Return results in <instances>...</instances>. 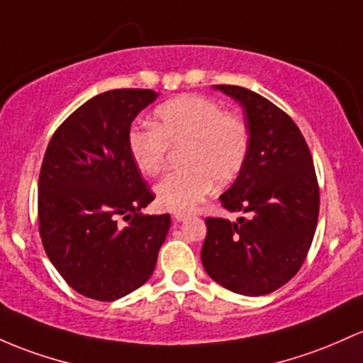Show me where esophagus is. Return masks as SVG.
<instances>
[{"label":"esophagus","mask_w":363,"mask_h":363,"mask_svg":"<svg viewBox=\"0 0 363 363\" xmlns=\"http://www.w3.org/2000/svg\"><path fill=\"white\" fill-rule=\"evenodd\" d=\"M174 218L177 222H184V220H188L189 218V213H184V212H177V213H174Z\"/></svg>","instance_id":"obj_1"}]
</instances>
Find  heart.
<instances>
[{
    "label": "heart",
    "instance_id": "obj_1",
    "mask_svg": "<svg viewBox=\"0 0 363 363\" xmlns=\"http://www.w3.org/2000/svg\"><path fill=\"white\" fill-rule=\"evenodd\" d=\"M250 136L241 117L222 110L213 99L182 94L155 110V127H134L127 148L143 174L157 175L170 148L181 150L182 169L157 184L158 203L174 212H189L213 188L227 186L241 172Z\"/></svg>",
    "mask_w": 363,
    "mask_h": 363
}]
</instances>
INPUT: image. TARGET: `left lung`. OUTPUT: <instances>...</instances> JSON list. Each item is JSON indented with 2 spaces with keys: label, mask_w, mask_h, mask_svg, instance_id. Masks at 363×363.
I'll return each mask as SVG.
<instances>
[{
  "label": "left lung",
  "mask_w": 363,
  "mask_h": 363,
  "mask_svg": "<svg viewBox=\"0 0 363 363\" xmlns=\"http://www.w3.org/2000/svg\"><path fill=\"white\" fill-rule=\"evenodd\" d=\"M245 108L248 155L220 196L236 222L206 217L201 264L229 291L262 296L284 286L303 265L318 220V182L303 134L286 111L240 86L218 84Z\"/></svg>",
  "instance_id": "1"
}]
</instances>
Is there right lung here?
<instances>
[{"label":"right lung","instance_id":"add662e5","mask_svg":"<svg viewBox=\"0 0 363 363\" xmlns=\"http://www.w3.org/2000/svg\"><path fill=\"white\" fill-rule=\"evenodd\" d=\"M155 98L151 89L91 98L55 130L43 158V246L67 284L93 300L113 301L141 288L169 233V213H141L155 194L127 148L130 123Z\"/></svg>","mask_w":363,"mask_h":363}]
</instances>
